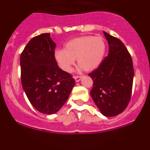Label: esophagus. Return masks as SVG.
I'll return each mask as SVG.
<instances>
[{
	"label": "esophagus",
	"mask_w": 150,
	"mask_h": 150,
	"mask_svg": "<svg viewBox=\"0 0 150 150\" xmlns=\"http://www.w3.org/2000/svg\"><path fill=\"white\" fill-rule=\"evenodd\" d=\"M82 79L81 76H74V79H75V81L76 82V83H78V82L80 81V79Z\"/></svg>",
	"instance_id": "34e87169"
}]
</instances>
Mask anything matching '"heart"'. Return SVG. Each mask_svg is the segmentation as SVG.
Segmentation results:
<instances>
[{"mask_svg":"<svg viewBox=\"0 0 150 150\" xmlns=\"http://www.w3.org/2000/svg\"><path fill=\"white\" fill-rule=\"evenodd\" d=\"M106 43L104 38L95 36H84L69 40L63 50H56L55 62L62 71L70 72L75 60L86 72H91L99 67L104 59Z\"/></svg>","mask_w":150,"mask_h":150,"instance_id":"1","label":"heart"}]
</instances>
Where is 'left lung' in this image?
Wrapping results in <instances>:
<instances>
[{
	"label": "left lung",
	"mask_w": 150,
	"mask_h": 150,
	"mask_svg": "<svg viewBox=\"0 0 150 150\" xmlns=\"http://www.w3.org/2000/svg\"><path fill=\"white\" fill-rule=\"evenodd\" d=\"M104 34L109 45V52L99 67L88 74L93 80L90 95L102 114L111 117L122 112L128 105L134 67L124 43L104 31Z\"/></svg>",
	"instance_id": "left-lung-1"
}]
</instances>
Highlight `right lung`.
I'll use <instances>...</instances> for the list:
<instances>
[{
    "label": "right lung",
    "instance_id": "add662e5",
    "mask_svg": "<svg viewBox=\"0 0 150 150\" xmlns=\"http://www.w3.org/2000/svg\"><path fill=\"white\" fill-rule=\"evenodd\" d=\"M55 46L50 34H41L29 41L20 57L21 80L26 96L37 110L48 115L62 108L75 85L71 74L55 62Z\"/></svg>",
    "mask_w": 150,
    "mask_h": 150
}]
</instances>
